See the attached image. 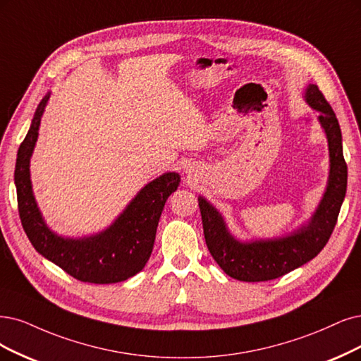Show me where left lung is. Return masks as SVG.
Here are the masks:
<instances>
[{
    "label": "left lung",
    "instance_id": "left-lung-1",
    "mask_svg": "<svg viewBox=\"0 0 361 361\" xmlns=\"http://www.w3.org/2000/svg\"><path fill=\"white\" fill-rule=\"evenodd\" d=\"M305 99L319 111L318 118L327 135L330 152L327 190L308 226L284 238L243 244L231 236L219 211L199 197L205 243L211 256L226 274L239 281H269L299 268L324 248L336 226L348 180L339 122L317 85L308 86Z\"/></svg>",
    "mask_w": 361,
    "mask_h": 361
}]
</instances>
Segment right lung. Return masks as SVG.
I'll return each mask as SVG.
<instances>
[{"mask_svg": "<svg viewBox=\"0 0 361 361\" xmlns=\"http://www.w3.org/2000/svg\"><path fill=\"white\" fill-rule=\"evenodd\" d=\"M47 99L49 95L37 106L32 125L16 159L15 184L23 231L39 255L78 281L93 284L125 281L138 274L149 260L160 214L168 196L177 190L180 176L168 172L147 184L123 214L99 235L83 239H65L55 235L39 214L30 180V157Z\"/></svg>", "mask_w": 361, "mask_h": 361, "instance_id": "add662e5", "label": "right lung"}]
</instances>
